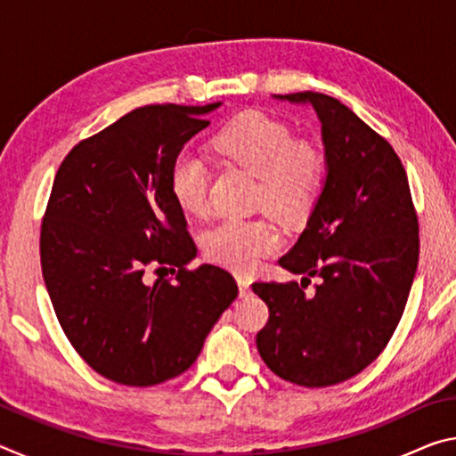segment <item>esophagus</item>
<instances>
[{
	"label": "esophagus",
	"mask_w": 456,
	"mask_h": 456,
	"mask_svg": "<svg viewBox=\"0 0 456 456\" xmlns=\"http://www.w3.org/2000/svg\"><path fill=\"white\" fill-rule=\"evenodd\" d=\"M249 280L243 275H237V285H239V296L241 297H249L251 296V288H249Z\"/></svg>",
	"instance_id": "obj_1"
}]
</instances>
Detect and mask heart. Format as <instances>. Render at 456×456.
Masks as SVG:
<instances>
[{
    "instance_id": "1",
    "label": "heart",
    "mask_w": 456,
    "mask_h": 456,
    "mask_svg": "<svg viewBox=\"0 0 456 456\" xmlns=\"http://www.w3.org/2000/svg\"><path fill=\"white\" fill-rule=\"evenodd\" d=\"M211 149L225 163L257 176L256 203L283 225L304 221L318 203L326 159L314 142L291 138L283 122L256 110L241 112L211 138ZM168 187L184 213H207L209 175L197 157L179 154L173 160ZM280 247V233L265 219H225L203 237L207 257L243 273Z\"/></svg>"
}]
</instances>
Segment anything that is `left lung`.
<instances>
[{
	"label": "left lung",
	"mask_w": 456,
	"mask_h": 456,
	"mask_svg": "<svg viewBox=\"0 0 456 456\" xmlns=\"http://www.w3.org/2000/svg\"><path fill=\"white\" fill-rule=\"evenodd\" d=\"M312 104L322 122L326 183L304 233L280 265L297 281H257L269 307L257 350L280 378L339 384L380 356L403 318L419 265V217L390 142L320 92L275 94ZM318 276L314 297L303 288Z\"/></svg>",
	"instance_id": "8db88e82"
}]
</instances>
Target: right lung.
Instances as JSON below:
<instances>
[{
  "instance_id": "obj_1",
  "label": "right lung",
  "mask_w": 456,
  "mask_h": 456,
  "mask_svg": "<svg viewBox=\"0 0 456 456\" xmlns=\"http://www.w3.org/2000/svg\"><path fill=\"white\" fill-rule=\"evenodd\" d=\"M219 106L136 108L76 144L53 179L40 235L45 288L74 350L112 382L183 374L237 297L225 269H187L197 245L168 187L173 160ZM167 266L171 281L145 275Z\"/></svg>"
}]
</instances>
